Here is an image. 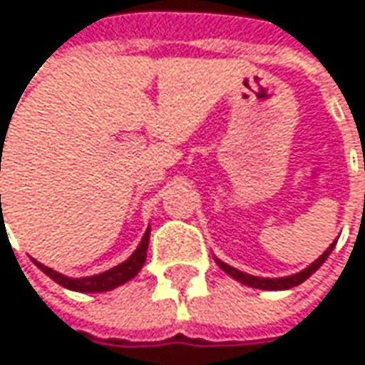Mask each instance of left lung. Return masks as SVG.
I'll return each instance as SVG.
<instances>
[{"mask_svg": "<svg viewBox=\"0 0 365 365\" xmlns=\"http://www.w3.org/2000/svg\"><path fill=\"white\" fill-rule=\"evenodd\" d=\"M334 245H336V241L329 245L328 250L324 252V254L319 255L311 266H307L304 270H300V272H296V274H289V277H279V279H266V277H254V274H247V272H241V270H237V268H232V266H228L226 262H222V259H217L215 257V262H217V266L224 270V272H228L230 277H235L237 281H241L243 285H250V287H257V289H272V292H277V289H292V287H296V285H300V283H304L326 259H328V255L331 254V250H334Z\"/></svg>", "mask_w": 365, "mask_h": 365, "instance_id": "1", "label": "left lung"}]
</instances>
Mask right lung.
<instances>
[{"instance_id": "add662e5", "label": "right lung", "mask_w": 365, "mask_h": 365, "mask_svg": "<svg viewBox=\"0 0 365 365\" xmlns=\"http://www.w3.org/2000/svg\"><path fill=\"white\" fill-rule=\"evenodd\" d=\"M10 126V124H8ZM6 137H1V141H4ZM1 156V154H0ZM148 243H150V228L145 230V235H143V239H141V243H139V247L133 252V255L128 257V259H124L122 264H118V266H113L110 270H106V272H101V274H93V277H80V279H73V277H65V274H61V272H56V270H52V268H48V266H43V264H39L36 262V266L43 272V274H48L52 281H56L58 285H63V287H67V289H71V292H82V294H101V292H110V289H115L118 285H122V283H126V281H130L141 268H143V264H145V255H148Z\"/></svg>"}]
</instances>
